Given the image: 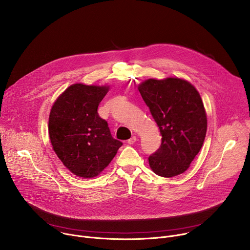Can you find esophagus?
I'll use <instances>...</instances> for the list:
<instances>
[{
    "mask_svg": "<svg viewBox=\"0 0 250 250\" xmlns=\"http://www.w3.org/2000/svg\"><path fill=\"white\" fill-rule=\"evenodd\" d=\"M135 141H136V136H132V137H130V138L127 140V144H128V145H133Z\"/></svg>",
    "mask_w": 250,
    "mask_h": 250,
    "instance_id": "34e87169",
    "label": "esophagus"
}]
</instances>
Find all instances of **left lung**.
I'll return each instance as SVG.
<instances>
[{"mask_svg": "<svg viewBox=\"0 0 250 250\" xmlns=\"http://www.w3.org/2000/svg\"><path fill=\"white\" fill-rule=\"evenodd\" d=\"M138 90L162 135L160 147L148 157L150 168L166 178L184 173L201 150L207 132L199 92L179 78L148 79Z\"/></svg>", "mask_w": 250, "mask_h": 250, "instance_id": "obj_1", "label": "left lung"}]
</instances>
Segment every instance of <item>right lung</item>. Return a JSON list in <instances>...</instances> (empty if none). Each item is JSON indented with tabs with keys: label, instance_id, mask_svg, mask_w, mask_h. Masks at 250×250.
Listing matches in <instances>:
<instances>
[{
	"label": "right lung",
	"instance_id": "obj_1",
	"mask_svg": "<svg viewBox=\"0 0 250 250\" xmlns=\"http://www.w3.org/2000/svg\"><path fill=\"white\" fill-rule=\"evenodd\" d=\"M108 91L106 86L73 84L51 108L48 133L53 150L76 176L96 177L123 146L98 114L99 104Z\"/></svg>",
	"mask_w": 250,
	"mask_h": 250
}]
</instances>
